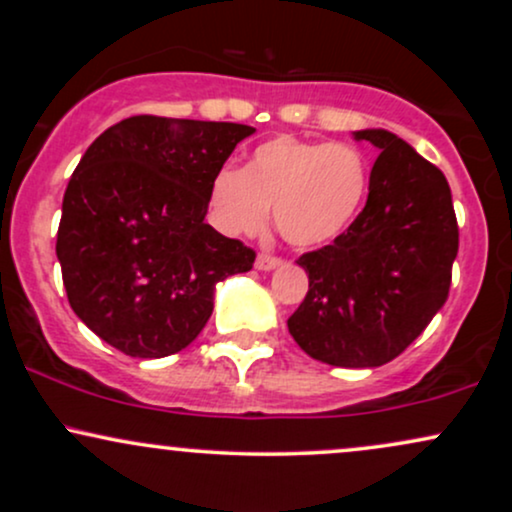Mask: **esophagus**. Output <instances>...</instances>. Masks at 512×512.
I'll return each mask as SVG.
<instances>
[{"mask_svg": "<svg viewBox=\"0 0 512 512\" xmlns=\"http://www.w3.org/2000/svg\"><path fill=\"white\" fill-rule=\"evenodd\" d=\"M284 264V260L281 257H274V255H267V252H262V255H257L255 260V267L262 269V272H269V269H276Z\"/></svg>", "mask_w": 512, "mask_h": 512, "instance_id": "1", "label": "esophagus"}]
</instances>
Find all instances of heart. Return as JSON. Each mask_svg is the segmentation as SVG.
Wrapping results in <instances>:
<instances>
[{
	"label": "heart",
	"instance_id": "heart-1",
	"mask_svg": "<svg viewBox=\"0 0 512 512\" xmlns=\"http://www.w3.org/2000/svg\"><path fill=\"white\" fill-rule=\"evenodd\" d=\"M370 163L344 142L274 137L252 151L248 166H221L209 207L223 233H257L269 207L279 233L296 248L337 240L366 202Z\"/></svg>",
	"mask_w": 512,
	"mask_h": 512
}]
</instances>
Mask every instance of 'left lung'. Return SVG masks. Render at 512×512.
Instances as JSON below:
<instances>
[{"mask_svg": "<svg viewBox=\"0 0 512 512\" xmlns=\"http://www.w3.org/2000/svg\"><path fill=\"white\" fill-rule=\"evenodd\" d=\"M356 139L380 149L368 202L337 240L298 257L308 293L289 332L315 361L378 368L448 301L460 228L440 168L385 129H363Z\"/></svg>", "mask_w": 512, "mask_h": 512, "instance_id": "1", "label": "left lung"}]
</instances>
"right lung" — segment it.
<instances>
[{
  "label": "right lung",
  "mask_w": 512,
  "mask_h": 512,
  "mask_svg": "<svg viewBox=\"0 0 512 512\" xmlns=\"http://www.w3.org/2000/svg\"><path fill=\"white\" fill-rule=\"evenodd\" d=\"M238 122L134 115L108 127L69 178L57 260L69 305L132 358L195 342L214 286L250 272L255 250L204 221L209 187L240 139Z\"/></svg>",
  "instance_id": "add662e5"
}]
</instances>
